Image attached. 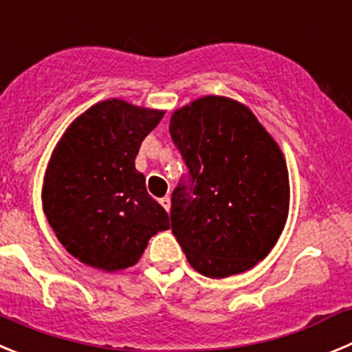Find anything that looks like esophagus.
Wrapping results in <instances>:
<instances>
[{"label": "esophagus", "mask_w": 352, "mask_h": 352, "mask_svg": "<svg viewBox=\"0 0 352 352\" xmlns=\"http://www.w3.org/2000/svg\"><path fill=\"white\" fill-rule=\"evenodd\" d=\"M160 204L164 206V209H166V211H169V209H170V197H169V195H166V197L160 199Z\"/></svg>", "instance_id": "esophagus-1"}]
</instances>
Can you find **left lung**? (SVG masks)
<instances>
[{
    "instance_id": "8db88e82",
    "label": "left lung",
    "mask_w": 352,
    "mask_h": 352,
    "mask_svg": "<svg viewBox=\"0 0 352 352\" xmlns=\"http://www.w3.org/2000/svg\"><path fill=\"white\" fill-rule=\"evenodd\" d=\"M188 173L170 199V228L208 277L256 265L277 243L289 208L285 157L246 106L208 96L170 117Z\"/></svg>"
}]
</instances>
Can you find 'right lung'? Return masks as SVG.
Returning a JSON list of instances; mask_svg holds the SVG:
<instances>
[{"label":"right lung","instance_id":"right-lung-1","mask_svg":"<svg viewBox=\"0 0 352 352\" xmlns=\"http://www.w3.org/2000/svg\"><path fill=\"white\" fill-rule=\"evenodd\" d=\"M164 111L102 101L80 115L48 162L41 199L59 243L85 265L113 272L140 260L169 214L134 167Z\"/></svg>","mask_w":352,"mask_h":352}]
</instances>
